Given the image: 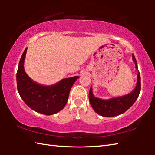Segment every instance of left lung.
I'll list each match as a JSON object with an SVG mask.
<instances>
[{
  "label": "left lung",
  "mask_w": 155,
  "mask_h": 155,
  "mask_svg": "<svg viewBox=\"0 0 155 155\" xmlns=\"http://www.w3.org/2000/svg\"><path fill=\"white\" fill-rule=\"evenodd\" d=\"M133 59L135 64L136 69H138L136 59L133 54ZM141 90V78L140 72L137 74V81L136 87L127 95L117 98H110L109 100H103L96 98L94 96L91 87L89 92V100L91 106L97 114L103 117L117 116L124 113L134 104L140 95Z\"/></svg>",
  "instance_id": "1"
}]
</instances>
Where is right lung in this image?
Here are the masks:
<instances>
[{
	"instance_id": "right-lung-1",
	"label": "right lung",
	"mask_w": 155,
	"mask_h": 155,
	"mask_svg": "<svg viewBox=\"0 0 155 155\" xmlns=\"http://www.w3.org/2000/svg\"><path fill=\"white\" fill-rule=\"evenodd\" d=\"M27 50V48L21 57L16 74L18 93L26 104L35 111L46 115L56 114L64 108L70 90L78 77L64 78L50 86L35 83L24 69Z\"/></svg>"
}]
</instances>
